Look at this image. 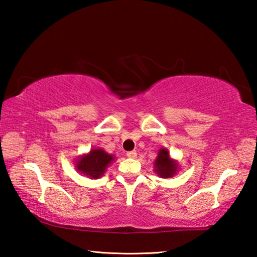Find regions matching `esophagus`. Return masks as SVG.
<instances>
[{
  "label": "esophagus",
  "mask_w": 257,
  "mask_h": 257,
  "mask_svg": "<svg viewBox=\"0 0 257 257\" xmlns=\"http://www.w3.org/2000/svg\"><path fill=\"white\" fill-rule=\"evenodd\" d=\"M127 156L130 159H136L137 158V152L136 151H132V152H128Z\"/></svg>",
  "instance_id": "34e87169"
}]
</instances>
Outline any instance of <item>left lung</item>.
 <instances>
[{
	"label": "left lung",
	"mask_w": 257,
	"mask_h": 257,
	"mask_svg": "<svg viewBox=\"0 0 257 257\" xmlns=\"http://www.w3.org/2000/svg\"><path fill=\"white\" fill-rule=\"evenodd\" d=\"M154 171L161 178H171L178 172V163L172 160L167 149H161L154 162Z\"/></svg>",
	"instance_id": "obj_1"
}]
</instances>
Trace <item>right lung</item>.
<instances>
[{
  "label": "right lung",
  "mask_w": 257,
  "mask_h": 257,
  "mask_svg": "<svg viewBox=\"0 0 257 257\" xmlns=\"http://www.w3.org/2000/svg\"><path fill=\"white\" fill-rule=\"evenodd\" d=\"M113 161H114V156L106 153L102 149L90 150L88 154L82 155L77 160L76 169L78 172L90 179H97L104 175Z\"/></svg>",
  "instance_id": "right-lung-1"
}]
</instances>
